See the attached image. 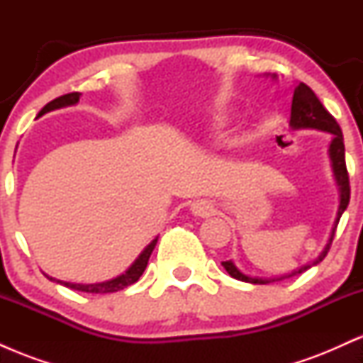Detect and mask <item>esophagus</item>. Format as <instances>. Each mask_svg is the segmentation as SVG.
I'll list each match as a JSON object with an SVG mask.
<instances>
[{
    "instance_id": "esophagus-1",
    "label": "esophagus",
    "mask_w": 363,
    "mask_h": 363,
    "mask_svg": "<svg viewBox=\"0 0 363 363\" xmlns=\"http://www.w3.org/2000/svg\"><path fill=\"white\" fill-rule=\"evenodd\" d=\"M191 211L196 216H210L211 213H213V206H211L210 201H206V199H198V201H194L193 205H191Z\"/></svg>"
}]
</instances>
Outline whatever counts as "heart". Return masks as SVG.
Here are the masks:
<instances>
[{"instance_id": "obj_1", "label": "heart", "mask_w": 363, "mask_h": 363, "mask_svg": "<svg viewBox=\"0 0 363 363\" xmlns=\"http://www.w3.org/2000/svg\"><path fill=\"white\" fill-rule=\"evenodd\" d=\"M228 121H230V116H228V114H220V116H216L215 124H216V126H223V124H227Z\"/></svg>"}]
</instances>
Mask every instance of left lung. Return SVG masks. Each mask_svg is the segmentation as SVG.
I'll use <instances>...</instances> for the list:
<instances>
[{
    "label": "left lung",
    "mask_w": 363,
    "mask_h": 363,
    "mask_svg": "<svg viewBox=\"0 0 363 363\" xmlns=\"http://www.w3.org/2000/svg\"><path fill=\"white\" fill-rule=\"evenodd\" d=\"M273 78H277V74H273ZM290 126L291 129H319V131H326L333 136L331 143H329V158H331V167L333 174H335L336 184H338L340 189V206L338 213H336L335 225H333L331 235H329L326 247L324 251L319 254L318 259H315L312 264L302 266L297 272H291L289 274H283V277L278 278H257V277H249V274H244L232 261H223L222 266L227 269V273L230 274L232 278L240 281L254 283V285H266V283H272L274 280H283V278L295 277V274L303 273L306 269H309L311 266L319 264L320 261L326 257V254L331 247L333 237H335L336 227H338V222L343 215V211L347 210L350 203V181H348V170H347V162H345V143H343V133H341L340 124L336 123V119L333 118L329 112L324 109V106L320 101L315 97L314 91L311 90V86H307L306 83H298L294 89V99H291V112H290Z\"/></svg>",
    "instance_id": "obj_1"
}]
</instances>
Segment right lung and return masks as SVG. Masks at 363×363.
Masks as SVG:
<instances>
[{"label": "right lung", "mask_w": 363, "mask_h": 363, "mask_svg": "<svg viewBox=\"0 0 363 363\" xmlns=\"http://www.w3.org/2000/svg\"><path fill=\"white\" fill-rule=\"evenodd\" d=\"M80 95H82L80 91H72V94H66V95H61V97L54 99V101L45 104V106L43 107V111L39 112V116H37V118L44 116L45 112L61 109V107L74 106V104L80 101ZM157 240H158V237H155V239H153L152 242H150L147 247L143 249V252H141L140 256L136 257V261L133 262L131 266H129L126 272H124L123 274H119V277L112 278V280H107V281H102V283H89V285H85V283L61 281V280H56V278L48 277V274H45V277H48L49 280L57 281V283H61V285L68 286V289L78 290V291H86V294H112V291H119V290L126 289V286L133 285V283H136L140 280V277L143 274L145 268H147L150 256H152L153 249H155Z\"/></svg>", "instance_id": "add662e5"}]
</instances>
